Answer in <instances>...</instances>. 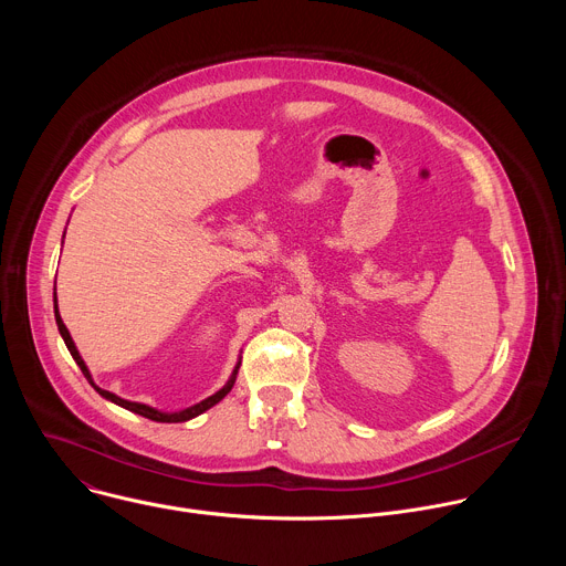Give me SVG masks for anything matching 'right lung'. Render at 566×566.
I'll list each match as a JSON object with an SVG mask.
<instances>
[{"label":"right lung","instance_id":"right-lung-1","mask_svg":"<svg viewBox=\"0 0 566 566\" xmlns=\"http://www.w3.org/2000/svg\"><path fill=\"white\" fill-rule=\"evenodd\" d=\"M53 311H55V322H57V332H60V336H62V340H64V345H66V349L71 352V356H73V360L77 363V367L83 369V374H85V378L90 380V385L103 396V398H107V400H112V402H116V406H120V408H125V410H129V412H134V415H140V417H145V419H151V421H158V423H181V421H190V419H195V417H199V415H203L206 410H210L212 406H217V402L232 389V385H234V378H237V371H239V365H241V360L234 365V369H232V376L228 378V382L219 389V391H214L212 396H208V398H203L201 402H197V406H192V408H186V410H179V412H160V410H154V408H149V406H143V402H134V400H125V398H120V396H116V394H112V391H107V389H103V387H98L96 382H94V378H92V374H90V369H87V365H85V360H83V356L77 354V349H75V343H73V338H71V334H69V329L64 327V322H62V317H60V311H57V297H55V291H53Z\"/></svg>","mask_w":566,"mask_h":566}]
</instances>
